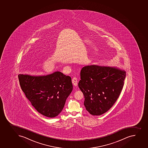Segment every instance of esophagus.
<instances>
[{
  "label": "esophagus",
  "instance_id": "obj_1",
  "mask_svg": "<svg viewBox=\"0 0 148 148\" xmlns=\"http://www.w3.org/2000/svg\"><path fill=\"white\" fill-rule=\"evenodd\" d=\"M72 82L74 86H76L78 85V79L76 78H73L72 79Z\"/></svg>",
  "mask_w": 148,
  "mask_h": 148
}]
</instances>
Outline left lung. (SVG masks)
<instances>
[{"mask_svg":"<svg viewBox=\"0 0 148 148\" xmlns=\"http://www.w3.org/2000/svg\"><path fill=\"white\" fill-rule=\"evenodd\" d=\"M125 77V70L117 67L92 64L83 67L78 86L86 110L95 116L108 111L118 98Z\"/></svg>","mask_w":148,"mask_h":148,"instance_id":"obj_1","label":"left lung"}]
</instances>
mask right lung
<instances>
[{"label":"right lung","mask_w":148,"mask_h":148,"mask_svg":"<svg viewBox=\"0 0 148 148\" xmlns=\"http://www.w3.org/2000/svg\"><path fill=\"white\" fill-rule=\"evenodd\" d=\"M22 91L32 105L46 117L58 115L73 89L71 78L60 71L44 76L19 74Z\"/></svg>","instance_id":"1"}]
</instances>
